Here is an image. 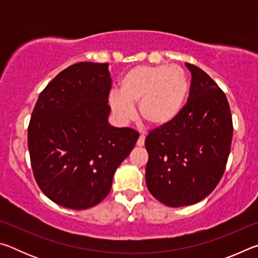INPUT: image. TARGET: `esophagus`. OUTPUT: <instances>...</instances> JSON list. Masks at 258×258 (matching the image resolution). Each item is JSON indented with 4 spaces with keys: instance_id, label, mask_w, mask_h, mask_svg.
I'll list each match as a JSON object with an SVG mask.
<instances>
[{
    "instance_id": "esophagus-1",
    "label": "esophagus",
    "mask_w": 258,
    "mask_h": 258,
    "mask_svg": "<svg viewBox=\"0 0 258 258\" xmlns=\"http://www.w3.org/2000/svg\"><path fill=\"white\" fill-rule=\"evenodd\" d=\"M145 140H146L145 135H143V134L140 135V138H139L138 142H137V146L138 147H143V146H145Z\"/></svg>"
}]
</instances>
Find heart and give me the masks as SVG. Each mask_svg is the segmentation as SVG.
I'll list each match as a JSON object with an SVG mask.
<instances>
[{"label": "heart", "mask_w": 258, "mask_h": 258, "mask_svg": "<svg viewBox=\"0 0 258 258\" xmlns=\"http://www.w3.org/2000/svg\"><path fill=\"white\" fill-rule=\"evenodd\" d=\"M187 81L177 66H137L121 76L117 94L109 104L121 123L133 118L132 107L138 104L139 115L147 124L163 127L176 118L184 104Z\"/></svg>", "instance_id": "1"}]
</instances>
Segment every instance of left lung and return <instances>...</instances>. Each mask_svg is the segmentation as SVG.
Wrapping results in <instances>:
<instances>
[{
    "label": "left lung",
    "mask_w": 258,
    "mask_h": 258,
    "mask_svg": "<svg viewBox=\"0 0 258 258\" xmlns=\"http://www.w3.org/2000/svg\"><path fill=\"white\" fill-rule=\"evenodd\" d=\"M192 76L187 102L171 123L146 138V182L169 207L206 198L223 176L232 142V116L223 91L203 69L185 63Z\"/></svg>",
    "instance_id": "obj_1"
}]
</instances>
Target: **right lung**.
I'll use <instances>...</instances> for the list:
<instances>
[{"label":"right lung","mask_w":258,"mask_h":258,"mask_svg":"<svg viewBox=\"0 0 258 258\" xmlns=\"http://www.w3.org/2000/svg\"><path fill=\"white\" fill-rule=\"evenodd\" d=\"M109 63L78 62L59 73L35 104L28 126L34 177L47 198L71 209L98 205L139 133L108 121Z\"/></svg>","instance_id":"add662e5"}]
</instances>
